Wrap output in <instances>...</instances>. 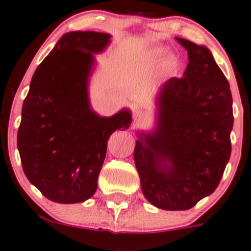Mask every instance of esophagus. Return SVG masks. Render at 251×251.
Instances as JSON below:
<instances>
[{
  "instance_id": "34e87169",
  "label": "esophagus",
  "mask_w": 251,
  "mask_h": 251,
  "mask_svg": "<svg viewBox=\"0 0 251 251\" xmlns=\"http://www.w3.org/2000/svg\"><path fill=\"white\" fill-rule=\"evenodd\" d=\"M144 119H146V113H144L143 110L141 109H135L133 110V121L135 123H141V121H143Z\"/></svg>"
}]
</instances>
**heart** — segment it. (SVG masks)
<instances>
[{"mask_svg": "<svg viewBox=\"0 0 251 251\" xmlns=\"http://www.w3.org/2000/svg\"><path fill=\"white\" fill-rule=\"evenodd\" d=\"M163 54H164L163 50H155L153 52L154 58H160ZM166 65H168L169 69H174V68H176V65H177V60L175 59V58H170V59L168 60V63H166Z\"/></svg>", "mask_w": 251, "mask_h": 251, "instance_id": "obj_1", "label": "heart"}]
</instances>
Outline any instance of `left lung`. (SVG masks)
<instances>
[{
    "instance_id": "obj_1",
    "label": "left lung",
    "mask_w": 251,
    "mask_h": 251,
    "mask_svg": "<svg viewBox=\"0 0 251 251\" xmlns=\"http://www.w3.org/2000/svg\"><path fill=\"white\" fill-rule=\"evenodd\" d=\"M177 41L188 52L184 76L164 83L156 130L140 136L133 153L144 197L171 211L191 209L217 188L233 127L229 83L210 50Z\"/></svg>"
}]
</instances>
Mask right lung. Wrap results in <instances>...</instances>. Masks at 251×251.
Segmentation results:
<instances>
[{
	"mask_svg": "<svg viewBox=\"0 0 251 251\" xmlns=\"http://www.w3.org/2000/svg\"><path fill=\"white\" fill-rule=\"evenodd\" d=\"M109 39L95 31L63 35L35 72L23 103L17 141L23 170L55 203H81L95 194L110 135L131 123L130 111L100 118L88 103L93 53Z\"/></svg>",
	"mask_w": 251,
	"mask_h": 251,
	"instance_id": "1",
	"label": "right lung"
}]
</instances>
